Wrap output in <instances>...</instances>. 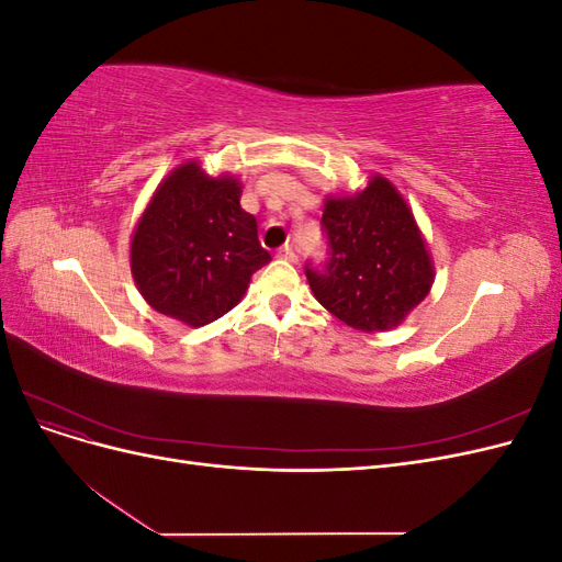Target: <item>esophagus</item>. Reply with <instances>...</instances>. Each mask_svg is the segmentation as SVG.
<instances>
[{
  "label": "esophagus",
  "mask_w": 562,
  "mask_h": 562,
  "mask_svg": "<svg viewBox=\"0 0 562 562\" xmlns=\"http://www.w3.org/2000/svg\"><path fill=\"white\" fill-rule=\"evenodd\" d=\"M279 258H283L288 262H297V252L291 246H283V248H279Z\"/></svg>",
  "instance_id": "34e87169"
}]
</instances>
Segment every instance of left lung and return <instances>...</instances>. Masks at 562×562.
Returning a JSON list of instances; mask_svg holds the SVG:
<instances>
[{"instance_id":"left-lung-1","label":"left lung","mask_w":562,"mask_h":562,"mask_svg":"<svg viewBox=\"0 0 562 562\" xmlns=\"http://www.w3.org/2000/svg\"><path fill=\"white\" fill-rule=\"evenodd\" d=\"M328 260L304 265L314 297L347 326L389 330L427 297L434 283L429 250L389 180L375 176L356 196L328 199L321 217Z\"/></svg>"}]
</instances>
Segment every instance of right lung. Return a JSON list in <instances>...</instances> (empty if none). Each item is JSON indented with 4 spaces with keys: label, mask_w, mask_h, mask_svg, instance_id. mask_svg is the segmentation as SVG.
Here are the masks:
<instances>
[{
    "label": "right lung",
    "mask_w": 562,
    "mask_h": 562,
    "mask_svg": "<svg viewBox=\"0 0 562 562\" xmlns=\"http://www.w3.org/2000/svg\"><path fill=\"white\" fill-rule=\"evenodd\" d=\"M241 184L178 166L151 196L131 241V271L149 307L187 326L227 314L271 255L241 209Z\"/></svg>",
    "instance_id": "1"
}]
</instances>
